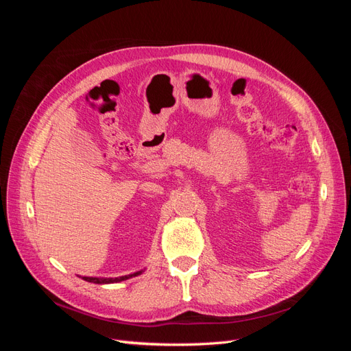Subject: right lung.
<instances>
[{
  "label": "right lung",
  "mask_w": 351,
  "mask_h": 351,
  "mask_svg": "<svg viewBox=\"0 0 351 351\" xmlns=\"http://www.w3.org/2000/svg\"><path fill=\"white\" fill-rule=\"evenodd\" d=\"M142 274V271L136 272V274H132V275H125V277H120V278H93V277H83L84 281L88 282H95V284H111V282H120V281H124L127 278H132V277H136V275Z\"/></svg>",
  "instance_id": "right-lung-1"
}]
</instances>
